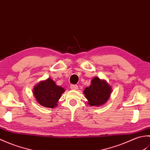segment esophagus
Listing matches in <instances>:
<instances>
[{"label": "esophagus", "mask_w": 150, "mask_h": 150, "mask_svg": "<svg viewBox=\"0 0 150 150\" xmlns=\"http://www.w3.org/2000/svg\"><path fill=\"white\" fill-rule=\"evenodd\" d=\"M70 88H71V90H77V89H78V86H77V85L71 84V86H70Z\"/></svg>", "instance_id": "34e87169"}]
</instances>
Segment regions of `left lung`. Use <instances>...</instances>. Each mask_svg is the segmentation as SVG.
Segmentation results:
<instances>
[{
	"mask_svg": "<svg viewBox=\"0 0 150 150\" xmlns=\"http://www.w3.org/2000/svg\"><path fill=\"white\" fill-rule=\"evenodd\" d=\"M111 93V87L105 80L94 77L91 85L85 88L84 94L90 106H99L105 104L109 99Z\"/></svg>",
	"mask_w": 150,
	"mask_h": 150,
	"instance_id": "left-lung-1",
	"label": "left lung"
}]
</instances>
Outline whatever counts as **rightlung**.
Returning a JSON list of instances; mask_svg holds the SVG:
<instances>
[{
  "label": "right lung",
  "instance_id": "add662e5",
  "mask_svg": "<svg viewBox=\"0 0 150 150\" xmlns=\"http://www.w3.org/2000/svg\"><path fill=\"white\" fill-rule=\"evenodd\" d=\"M65 90L57 86L50 78L40 81L34 87L33 93L37 103L46 108H53L57 106V102Z\"/></svg>",
  "mask_w": 150,
  "mask_h": 150
}]
</instances>
